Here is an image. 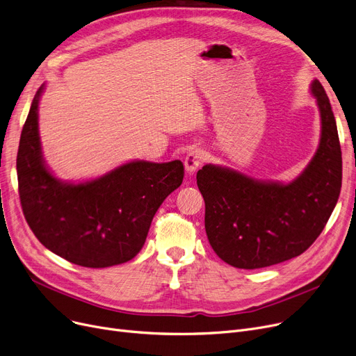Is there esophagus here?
I'll return each mask as SVG.
<instances>
[{
  "label": "esophagus",
  "mask_w": 356,
  "mask_h": 356,
  "mask_svg": "<svg viewBox=\"0 0 356 356\" xmlns=\"http://www.w3.org/2000/svg\"><path fill=\"white\" fill-rule=\"evenodd\" d=\"M204 152L200 148H195V149H191V152L188 153V156H186L184 159V168L186 172H188L189 175H193L197 168L202 165V163L204 161Z\"/></svg>",
  "instance_id": "1"
}]
</instances>
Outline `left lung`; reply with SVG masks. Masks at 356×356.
I'll return each instance as SVG.
<instances>
[{
	"label": "left lung",
	"instance_id": "1",
	"mask_svg": "<svg viewBox=\"0 0 356 356\" xmlns=\"http://www.w3.org/2000/svg\"><path fill=\"white\" fill-rule=\"evenodd\" d=\"M312 92L321 111V144L297 179L259 181L212 164L197 172L209 244L232 267L263 268L303 254L336 207L342 188L338 128L319 81H313Z\"/></svg>",
	"mask_w": 356,
	"mask_h": 356
}]
</instances>
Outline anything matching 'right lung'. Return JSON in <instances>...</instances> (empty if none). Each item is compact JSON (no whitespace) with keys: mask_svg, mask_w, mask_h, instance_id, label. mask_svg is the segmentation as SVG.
Masks as SVG:
<instances>
[{"mask_svg":"<svg viewBox=\"0 0 356 356\" xmlns=\"http://www.w3.org/2000/svg\"><path fill=\"white\" fill-rule=\"evenodd\" d=\"M37 90L17 153L18 193L24 218L42 244L72 264L105 268L133 259L143 248L164 199L183 181L180 160L131 161L108 175L63 183L44 165Z\"/></svg>","mask_w":356,"mask_h":356,"instance_id":"obj_1","label":"right lung"}]
</instances>
